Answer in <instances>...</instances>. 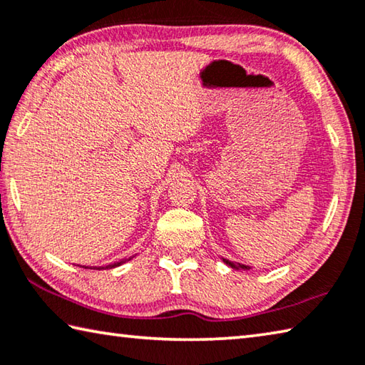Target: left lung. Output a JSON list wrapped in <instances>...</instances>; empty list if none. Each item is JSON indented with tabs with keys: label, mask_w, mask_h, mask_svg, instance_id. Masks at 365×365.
<instances>
[{
	"label": "left lung",
	"mask_w": 365,
	"mask_h": 365,
	"mask_svg": "<svg viewBox=\"0 0 365 365\" xmlns=\"http://www.w3.org/2000/svg\"><path fill=\"white\" fill-rule=\"evenodd\" d=\"M222 260L228 264V267H231V268H235V269H250V267H247V264H241V263H233V262H230V260H227V258H222Z\"/></svg>",
	"instance_id": "8db88e82"
}]
</instances>
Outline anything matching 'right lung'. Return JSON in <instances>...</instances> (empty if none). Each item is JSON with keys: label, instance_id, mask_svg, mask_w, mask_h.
Returning a JSON list of instances; mask_svg holds the SVG:
<instances>
[{"label": "right lung", "instance_id": "1", "mask_svg": "<svg viewBox=\"0 0 365 365\" xmlns=\"http://www.w3.org/2000/svg\"><path fill=\"white\" fill-rule=\"evenodd\" d=\"M130 258H132V257H130ZM130 258H123V260H119V262H116V263H111V264H107V267H94V268H97V269H102V268H107V269H108V268H116V267H119V264L129 262ZM81 268H89V269H92V267H84V264H83Z\"/></svg>", "mask_w": 365, "mask_h": 365}]
</instances>
